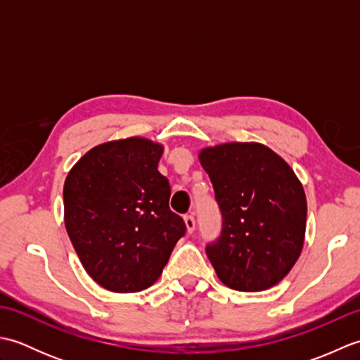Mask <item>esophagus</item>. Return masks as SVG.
<instances>
[{
  "mask_svg": "<svg viewBox=\"0 0 360 360\" xmlns=\"http://www.w3.org/2000/svg\"><path fill=\"white\" fill-rule=\"evenodd\" d=\"M184 223H186V229L188 233H192L195 231V218L192 215L184 217Z\"/></svg>",
  "mask_w": 360,
  "mask_h": 360,
  "instance_id": "1",
  "label": "esophagus"
}]
</instances>
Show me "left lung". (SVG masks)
<instances>
[{"instance_id": "left-lung-1", "label": "left lung", "mask_w": 360, "mask_h": 360, "mask_svg": "<svg viewBox=\"0 0 360 360\" xmlns=\"http://www.w3.org/2000/svg\"><path fill=\"white\" fill-rule=\"evenodd\" d=\"M198 159L223 213V232L205 250L218 278L244 292L275 286L303 249L308 205L300 179L259 142L213 145Z\"/></svg>"}]
</instances>
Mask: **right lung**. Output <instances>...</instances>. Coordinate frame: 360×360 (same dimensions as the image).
<instances>
[{
    "instance_id": "obj_1",
    "label": "right lung",
    "mask_w": 360,
    "mask_h": 360,
    "mask_svg": "<svg viewBox=\"0 0 360 360\" xmlns=\"http://www.w3.org/2000/svg\"><path fill=\"white\" fill-rule=\"evenodd\" d=\"M162 153V143L141 136L108 141L86 151L65 179L66 232L89 277L111 292L150 288L186 232L158 172Z\"/></svg>"
}]
</instances>
